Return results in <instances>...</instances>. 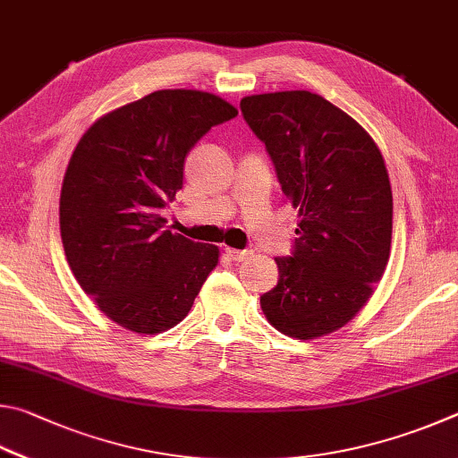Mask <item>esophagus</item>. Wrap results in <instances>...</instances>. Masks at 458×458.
<instances>
[{
	"mask_svg": "<svg viewBox=\"0 0 458 458\" xmlns=\"http://www.w3.org/2000/svg\"><path fill=\"white\" fill-rule=\"evenodd\" d=\"M225 251H227V255L233 261H245V259H250L251 255H253L250 250H231V247H227V250H225Z\"/></svg>",
	"mask_w": 458,
	"mask_h": 458,
	"instance_id": "34e87169",
	"label": "esophagus"
}]
</instances>
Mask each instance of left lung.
Listing matches in <instances>:
<instances>
[{
    "mask_svg": "<svg viewBox=\"0 0 458 458\" xmlns=\"http://www.w3.org/2000/svg\"><path fill=\"white\" fill-rule=\"evenodd\" d=\"M242 114L300 211L293 251L276 258L277 285L261 295L263 314L292 338L332 334L366 306L390 258L382 152L354 118L308 90L245 96Z\"/></svg>",
    "mask_w": 458,
    "mask_h": 458,
    "instance_id": "obj_1",
    "label": "left lung"
}]
</instances>
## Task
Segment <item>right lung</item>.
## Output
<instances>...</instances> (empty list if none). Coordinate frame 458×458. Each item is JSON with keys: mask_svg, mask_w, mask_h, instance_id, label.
Returning <instances> with one entry per match:
<instances>
[{"mask_svg": "<svg viewBox=\"0 0 458 458\" xmlns=\"http://www.w3.org/2000/svg\"><path fill=\"white\" fill-rule=\"evenodd\" d=\"M237 108L208 92L157 90L108 112L76 144L60 195V233L80 287L136 334L171 330L219 261L215 245L165 229L184 158Z\"/></svg>", "mask_w": 458, "mask_h": 458, "instance_id": "1", "label": "right lung"}]
</instances>
